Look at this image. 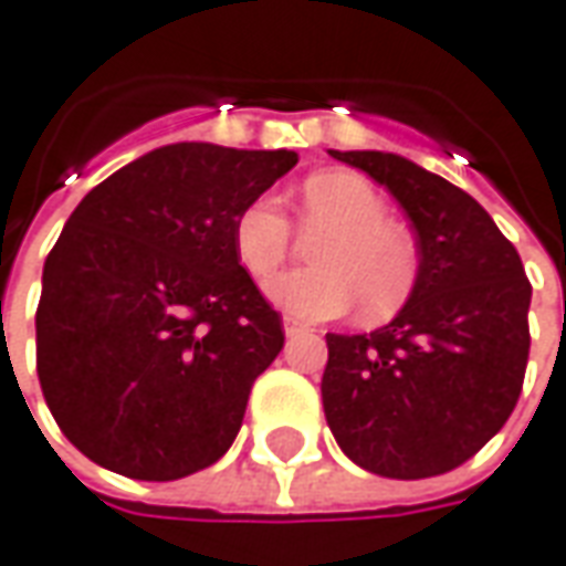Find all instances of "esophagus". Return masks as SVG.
Here are the masks:
<instances>
[{
  "label": "esophagus",
  "instance_id": "esophagus-1",
  "mask_svg": "<svg viewBox=\"0 0 566 566\" xmlns=\"http://www.w3.org/2000/svg\"><path fill=\"white\" fill-rule=\"evenodd\" d=\"M283 333H286V335H290V338H292V335L307 333V326H305V323L295 321V317H286V321H283Z\"/></svg>",
  "mask_w": 566,
  "mask_h": 566
}]
</instances>
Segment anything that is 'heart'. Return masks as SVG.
I'll return each mask as SVG.
<instances>
[{
	"instance_id": "1",
	"label": "heart",
	"mask_w": 566,
	"mask_h": 566,
	"mask_svg": "<svg viewBox=\"0 0 566 566\" xmlns=\"http://www.w3.org/2000/svg\"><path fill=\"white\" fill-rule=\"evenodd\" d=\"M305 231H326L311 249L314 271L274 276L264 292L302 321H335L360 305L364 321L397 314L419 276V249L407 228L388 218L379 187L357 171H321L298 190ZM233 252L243 271L264 280L292 252V224L276 197L264 193L233 218Z\"/></svg>"
}]
</instances>
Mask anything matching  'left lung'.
Instances as JSON below:
<instances>
[{
    "instance_id": "1",
    "label": "left lung",
    "mask_w": 566,
    "mask_h": 566,
    "mask_svg": "<svg viewBox=\"0 0 566 566\" xmlns=\"http://www.w3.org/2000/svg\"><path fill=\"white\" fill-rule=\"evenodd\" d=\"M407 212L419 276L376 333L326 335L323 412L360 469L419 481L459 469L509 422L530 354V280L484 206L381 150H329Z\"/></svg>"
}]
</instances>
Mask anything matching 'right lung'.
<instances>
[{
    "label": "right lung",
    "mask_w": 566,
    "mask_h": 566,
    "mask_svg": "<svg viewBox=\"0 0 566 566\" xmlns=\"http://www.w3.org/2000/svg\"><path fill=\"white\" fill-rule=\"evenodd\" d=\"M292 150L181 142L92 187L42 268L36 373L64 438L135 481L231 450L283 323L233 252V218Z\"/></svg>",
    "instance_id": "obj_1"
}]
</instances>
